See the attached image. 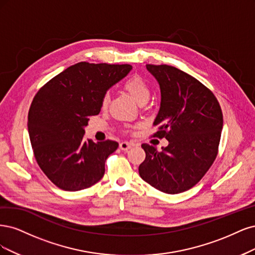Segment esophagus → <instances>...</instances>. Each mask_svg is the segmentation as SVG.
<instances>
[{
    "label": "esophagus",
    "mask_w": 255,
    "mask_h": 255,
    "mask_svg": "<svg viewBox=\"0 0 255 255\" xmlns=\"http://www.w3.org/2000/svg\"><path fill=\"white\" fill-rule=\"evenodd\" d=\"M131 146H132V145H131V144L128 143V142H122V143H120V148H121L122 150H124V151L130 149Z\"/></svg>",
    "instance_id": "34e87169"
}]
</instances>
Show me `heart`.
<instances>
[{"label": "heart", "mask_w": 255, "mask_h": 255, "mask_svg": "<svg viewBox=\"0 0 255 255\" xmlns=\"http://www.w3.org/2000/svg\"><path fill=\"white\" fill-rule=\"evenodd\" d=\"M126 92L137 103L147 101L149 97V87L146 81L139 76H132L128 78L124 83ZM109 104V94H105L102 101V106L106 108Z\"/></svg>", "instance_id": "1"}]
</instances>
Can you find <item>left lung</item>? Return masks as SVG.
<instances>
[{
	"label": "left lung",
	"instance_id": "obj_1",
	"mask_svg": "<svg viewBox=\"0 0 255 255\" xmlns=\"http://www.w3.org/2000/svg\"><path fill=\"white\" fill-rule=\"evenodd\" d=\"M161 91L153 136L168 141L162 150L143 144L141 178L166 194H179L198 183L216 159L224 120L215 95L200 81L167 64H146Z\"/></svg>",
	"mask_w": 255,
	"mask_h": 255
}]
</instances>
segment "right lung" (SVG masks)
I'll use <instances>...</instances> for the list:
<instances>
[{"label": "right lung", "instance_id": "obj_1", "mask_svg": "<svg viewBox=\"0 0 255 255\" xmlns=\"http://www.w3.org/2000/svg\"><path fill=\"white\" fill-rule=\"evenodd\" d=\"M129 64L78 62L41 88L28 112V134L35 158L46 177L63 191L94 185L119 143L86 139L89 118L101 112L107 91L124 78Z\"/></svg>", "mask_w": 255, "mask_h": 255}]
</instances>
